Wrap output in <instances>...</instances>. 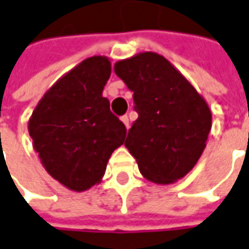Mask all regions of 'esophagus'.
Instances as JSON below:
<instances>
[{"label":"esophagus","mask_w":249,"mask_h":249,"mask_svg":"<svg viewBox=\"0 0 249 249\" xmlns=\"http://www.w3.org/2000/svg\"><path fill=\"white\" fill-rule=\"evenodd\" d=\"M121 121L124 123V125L126 126V128H129V118H128V116L121 117Z\"/></svg>","instance_id":"1"}]
</instances>
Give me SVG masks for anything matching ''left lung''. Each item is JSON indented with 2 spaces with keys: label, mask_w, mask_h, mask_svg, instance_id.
<instances>
[{
  "label": "left lung",
  "mask_w": 249,
  "mask_h": 249,
  "mask_svg": "<svg viewBox=\"0 0 249 249\" xmlns=\"http://www.w3.org/2000/svg\"><path fill=\"white\" fill-rule=\"evenodd\" d=\"M133 92L138 120L125 147L147 180L169 184L190 172L201 157L212 114L201 95L168 62L143 52L114 66Z\"/></svg>",
  "instance_id": "1"
}]
</instances>
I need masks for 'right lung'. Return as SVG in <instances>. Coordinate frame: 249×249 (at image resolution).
Instances as JSON below:
<instances>
[{"label": "right lung", "instance_id": "obj_1", "mask_svg": "<svg viewBox=\"0 0 249 249\" xmlns=\"http://www.w3.org/2000/svg\"><path fill=\"white\" fill-rule=\"evenodd\" d=\"M111 66L85 59L48 90L34 108L29 133L47 172L74 192L100 182L111 153L124 143L125 125L110 111L103 88Z\"/></svg>", "mask_w": 249, "mask_h": 249}]
</instances>
